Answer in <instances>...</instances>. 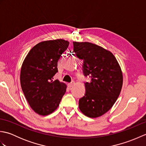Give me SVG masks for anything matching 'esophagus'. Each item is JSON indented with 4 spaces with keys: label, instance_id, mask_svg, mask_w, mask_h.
Returning <instances> with one entry per match:
<instances>
[{
    "label": "esophagus",
    "instance_id": "obj_1",
    "mask_svg": "<svg viewBox=\"0 0 146 146\" xmlns=\"http://www.w3.org/2000/svg\"><path fill=\"white\" fill-rule=\"evenodd\" d=\"M74 84H75V82L72 81V82H71V83H68V86H69L70 88H71V87H72V86H73V85H74Z\"/></svg>",
    "mask_w": 146,
    "mask_h": 146
}]
</instances>
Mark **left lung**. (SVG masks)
Listing matches in <instances>:
<instances>
[{"mask_svg": "<svg viewBox=\"0 0 146 146\" xmlns=\"http://www.w3.org/2000/svg\"><path fill=\"white\" fill-rule=\"evenodd\" d=\"M73 51L83 60L85 94L79 100V108L86 116L100 117L109 110L120 95L123 83L121 68L113 54L88 42H73Z\"/></svg>", "mask_w": 146, "mask_h": 146, "instance_id": "8db88e82", "label": "left lung"}]
</instances>
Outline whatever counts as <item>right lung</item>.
Listing matches in <instances>:
<instances>
[{"mask_svg": "<svg viewBox=\"0 0 146 146\" xmlns=\"http://www.w3.org/2000/svg\"><path fill=\"white\" fill-rule=\"evenodd\" d=\"M68 46L69 42L61 39L39 42L31 49L22 65V90L30 107L39 115L53 112L66 92V85L53 80V76Z\"/></svg>", "mask_w": 146, "mask_h": 146, "instance_id": "add662e5", "label": "right lung"}]
</instances>
